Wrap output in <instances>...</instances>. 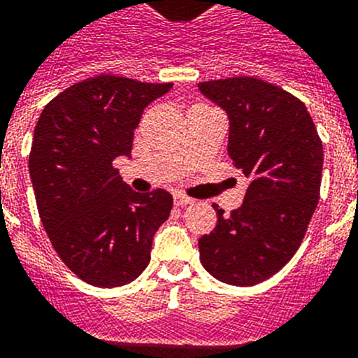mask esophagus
<instances>
[{
    "label": "esophagus",
    "mask_w": 358,
    "mask_h": 358,
    "mask_svg": "<svg viewBox=\"0 0 358 358\" xmlns=\"http://www.w3.org/2000/svg\"><path fill=\"white\" fill-rule=\"evenodd\" d=\"M192 198L187 196V194H183V192H175V205H178V207H183V205H189L192 203Z\"/></svg>",
    "instance_id": "1"
}]
</instances>
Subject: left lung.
<instances>
[{
	"label": "left lung",
	"instance_id": "1",
	"mask_svg": "<svg viewBox=\"0 0 358 358\" xmlns=\"http://www.w3.org/2000/svg\"><path fill=\"white\" fill-rule=\"evenodd\" d=\"M229 117V157L248 180L241 207L198 241L201 265L217 281L252 287L292 259L319 203L322 142L306 106L256 77L198 85Z\"/></svg>",
	"mask_w": 358,
	"mask_h": 358
}]
</instances>
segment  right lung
Returning a JSON list of instances; mask_svg holds the SVG:
<instances>
[{"mask_svg": "<svg viewBox=\"0 0 358 358\" xmlns=\"http://www.w3.org/2000/svg\"><path fill=\"white\" fill-rule=\"evenodd\" d=\"M171 88L102 73L59 93L37 120L29 171L39 217L64 265L90 285L135 281L173 209L169 192H135L113 166L131 155L145 106Z\"/></svg>", "mask_w": 358, "mask_h": 358, "instance_id": "right-lung-1", "label": "right lung"}]
</instances>
